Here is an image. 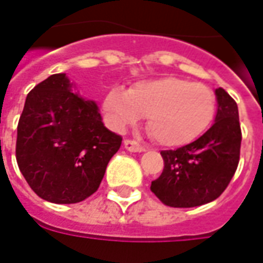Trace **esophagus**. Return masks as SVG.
Wrapping results in <instances>:
<instances>
[{"label":"esophagus","mask_w":263,"mask_h":263,"mask_svg":"<svg viewBox=\"0 0 263 263\" xmlns=\"http://www.w3.org/2000/svg\"><path fill=\"white\" fill-rule=\"evenodd\" d=\"M124 147H125L128 152H145V147L141 146L138 142L129 141V139H125V141H124Z\"/></svg>","instance_id":"obj_1"}]
</instances>
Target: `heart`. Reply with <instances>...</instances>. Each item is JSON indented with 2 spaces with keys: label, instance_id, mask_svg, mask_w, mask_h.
<instances>
[{
  "label": "heart",
  "instance_id": "1",
  "mask_svg": "<svg viewBox=\"0 0 263 263\" xmlns=\"http://www.w3.org/2000/svg\"><path fill=\"white\" fill-rule=\"evenodd\" d=\"M107 120L116 129L137 124L147 114V129L163 146H182L211 126L216 97L211 89L181 78L141 81L128 90L112 87L103 100Z\"/></svg>",
  "mask_w": 263,
  "mask_h": 263
}]
</instances>
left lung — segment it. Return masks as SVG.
I'll use <instances>...</instances> for the list:
<instances>
[{
	"mask_svg": "<svg viewBox=\"0 0 263 263\" xmlns=\"http://www.w3.org/2000/svg\"><path fill=\"white\" fill-rule=\"evenodd\" d=\"M215 122L190 145L163 151L164 168L151 190L164 205L194 208L215 201L234 176L240 160L238 107L224 89H216Z\"/></svg>",
	"mask_w": 263,
	"mask_h": 263,
	"instance_id": "1",
	"label": "left lung"
}]
</instances>
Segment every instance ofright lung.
Wrapping results in <instances>:
<instances>
[{"label":"right lung","mask_w":263,"mask_h":263,"mask_svg":"<svg viewBox=\"0 0 263 263\" xmlns=\"http://www.w3.org/2000/svg\"><path fill=\"white\" fill-rule=\"evenodd\" d=\"M122 138L103 124L67 73H54L26 97L16 161L33 191L52 203H78L97 191Z\"/></svg>","instance_id":"obj_1"}]
</instances>
